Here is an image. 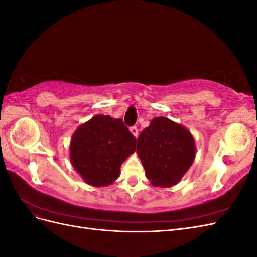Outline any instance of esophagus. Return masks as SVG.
<instances>
[{
    "instance_id": "1",
    "label": "esophagus",
    "mask_w": 257,
    "mask_h": 257,
    "mask_svg": "<svg viewBox=\"0 0 257 257\" xmlns=\"http://www.w3.org/2000/svg\"><path fill=\"white\" fill-rule=\"evenodd\" d=\"M130 131L132 132V134H133L134 136H136V137L138 136V128H137V126H135V125L134 126H131Z\"/></svg>"
}]
</instances>
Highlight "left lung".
<instances>
[{
	"label": "left lung",
	"instance_id": "left-lung-1",
	"mask_svg": "<svg viewBox=\"0 0 257 257\" xmlns=\"http://www.w3.org/2000/svg\"><path fill=\"white\" fill-rule=\"evenodd\" d=\"M137 153L149 181L154 186L170 188L191 167L195 159V144L185 127L160 116L139 134Z\"/></svg>",
	"mask_w": 257,
	"mask_h": 257
}]
</instances>
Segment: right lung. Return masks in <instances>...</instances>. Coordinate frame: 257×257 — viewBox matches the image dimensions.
Masks as SVG:
<instances>
[{"instance_id": "1", "label": "right lung", "mask_w": 257, "mask_h": 257, "mask_svg": "<svg viewBox=\"0 0 257 257\" xmlns=\"http://www.w3.org/2000/svg\"><path fill=\"white\" fill-rule=\"evenodd\" d=\"M136 149V137L121 119L95 115L76 130L71 162L83 180L93 186L111 184L122 163Z\"/></svg>"}]
</instances>
